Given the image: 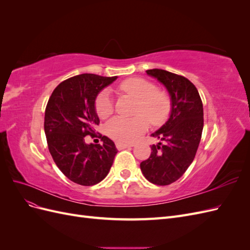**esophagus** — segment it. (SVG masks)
I'll list each match as a JSON object with an SVG mask.
<instances>
[{"label": "esophagus", "instance_id": "1", "mask_svg": "<svg viewBox=\"0 0 250 250\" xmlns=\"http://www.w3.org/2000/svg\"><path fill=\"white\" fill-rule=\"evenodd\" d=\"M116 146L119 150H122V149H125V148H128V147H133V144H124V143H116Z\"/></svg>", "mask_w": 250, "mask_h": 250}]
</instances>
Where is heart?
<instances>
[{
    "instance_id": "b5f03b06",
    "label": "heart",
    "mask_w": 250,
    "mask_h": 250,
    "mask_svg": "<svg viewBox=\"0 0 250 250\" xmlns=\"http://www.w3.org/2000/svg\"><path fill=\"white\" fill-rule=\"evenodd\" d=\"M120 88L139 100L137 115L140 116L132 119L116 117L110 120L105 129L111 139L119 143H131L147 130L146 117L153 125H160L168 118L171 109L169 97L158 92L153 82L144 78H129L121 83ZM95 108L101 119L108 118L113 112L109 89H103L97 96Z\"/></svg>"
}]
</instances>
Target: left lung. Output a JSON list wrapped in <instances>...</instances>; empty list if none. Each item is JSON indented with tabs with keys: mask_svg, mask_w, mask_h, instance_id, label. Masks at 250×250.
Returning <instances> with one entry per match:
<instances>
[{
	"mask_svg": "<svg viewBox=\"0 0 250 250\" xmlns=\"http://www.w3.org/2000/svg\"><path fill=\"white\" fill-rule=\"evenodd\" d=\"M146 73L167 88L171 112L167 122L151 134L160 142L151 146L149 158L140 166L151 184L168 186L184 175L197 152L203 129L202 101L186 77L161 69Z\"/></svg>",
	"mask_w": 250,
	"mask_h": 250,
	"instance_id": "left-lung-1",
	"label": "left lung"
}]
</instances>
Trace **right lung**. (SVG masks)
I'll return each instance as SVG.
<instances>
[{"label": "right lung", "instance_id": "add662e5", "mask_svg": "<svg viewBox=\"0 0 250 250\" xmlns=\"http://www.w3.org/2000/svg\"><path fill=\"white\" fill-rule=\"evenodd\" d=\"M118 77L81 74L62 81L48 101L44 133L49 151L59 170L81 186L99 184L108 174L118 150L115 143L100 135V144H86L99 125L95 102L101 90Z\"/></svg>", "mask_w": 250, "mask_h": 250}]
</instances>
